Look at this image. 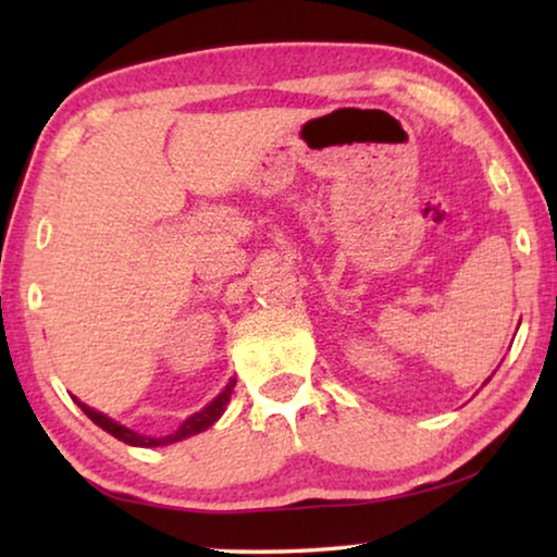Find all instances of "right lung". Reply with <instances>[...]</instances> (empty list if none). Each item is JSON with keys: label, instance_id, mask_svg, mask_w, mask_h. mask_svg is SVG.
<instances>
[{"label": "right lung", "instance_id": "right-lung-1", "mask_svg": "<svg viewBox=\"0 0 557 557\" xmlns=\"http://www.w3.org/2000/svg\"><path fill=\"white\" fill-rule=\"evenodd\" d=\"M233 387H235V380H231V383L225 385V391L220 393L215 400L208 403V406H205L202 410H197V413L189 416L187 421L182 423L177 431L170 433V436H162V438L141 436V433H136V431H132V429H126V425H121V423H116V421H111L109 416H103V413H98V410L88 408L86 403H81L78 398H73V400L78 403L81 410L90 418V421H94L96 425H101V429H103L106 433H111L113 438L124 441V444H128V446H144V448H151V446H166V444H174V441L189 438V436H195V433H200V431H205V429H210V425L215 423L220 416H223V410H225V406H227V400H231Z\"/></svg>", "mask_w": 557, "mask_h": 557}]
</instances>
